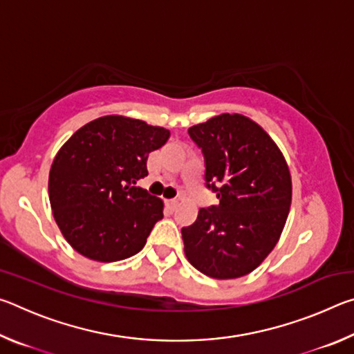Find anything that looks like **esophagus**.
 Segmentation results:
<instances>
[{
  "instance_id": "1",
  "label": "esophagus",
  "mask_w": 354,
  "mask_h": 354,
  "mask_svg": "<svg viewBox=\"0 0 354 354\" xmlns=\"http://www.w3.org/2000/svg\"><path fill=\"white\" fill-rule=\"evenodd\" d=\"M167 206H169L170 211H175L178 207V200H167Z\"/></svg>"
}]
</instances>
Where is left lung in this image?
I'll return each mask as SVG.
<instances>
[{"label":"left lung","instance_id":"1","mask_svg":"<svg viewBox=\"0 0 354 354\" xmlns=\"http://www.w3.org/2000/svg\"><path fill=\"white\" fill-rule=\"evenodd\" d=\"M205 156L206 187L218 205L201 207L181 230L196 270L215 279L253 272L270 254L286 225L292 179L283 153L259 124L241 113H221L189 128Z\"/></svg>","mask_w":354,"mask_h":354}]
</instances>
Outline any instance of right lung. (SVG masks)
I'll return each instance as SVG.
<instances>
[{"mask_svg": "<svg viewBox=\"0 0 354 354\" xmlns=\"http://www.w3.org/2000/svg\"><path fill=\"white\" fill-rule=\"evenodd\" d=\"M170 131L142 120L106 115L84 124L53 160L48 192L59 230L77 253L115 262L139 253L162 201L133 184L148 175V154Z\"/></svg>", "mask_w": 354, "mask_h": 354, "instance_id": "add662e5", "label": "right lung"}]
</instances>
